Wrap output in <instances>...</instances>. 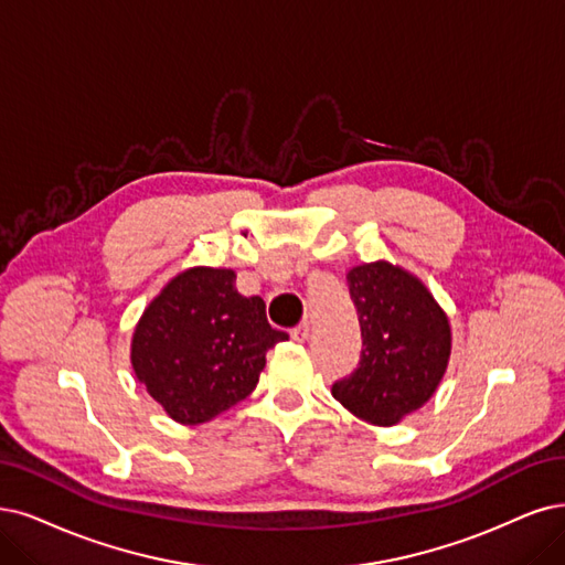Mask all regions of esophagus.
Wrapping results in <instances>:
<instances>
[{"instance_id": "obj_1", "label": "esophagus", "mask_w": 565, "mask_h": 565, "mask_svg": "<svg viewBox=\"0 0 565 565\" xmlns=\"http://www.w3.org/2000/svg\"><path fill=\"white\" fill-rule=\"evenodd\" d=\"M290 340L294 342H307L309 340V326L307 323H302V326H298V328H294L290 330Z\"/></svg>"}]
</instances>
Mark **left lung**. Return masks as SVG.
Masks as SVG:
<instances>
[{"mask_svg": "<svg viewBox=\"0 0 565 565\" xmlns=\"http://www.w3.org/2000/svg\"><path fill=\"white\" fill-rule=\"evenodd\" d=\"M361 323V361L332 395L374 426H393L426 405L451 356V328L422 279L386 260L349 269Z\"/></svg>", "mask_w": 565, "mask_h": 565, "instance_id": "obj_1", "label": "left lung"}]
</instances>
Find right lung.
I'll use <instances>...</instances> for the list:
<instances>
[{
    "mask_svg": "<svg viewBox=\"0 0 565 565\" xmlns=\"http://www.w3.org/2000/svg\"><path fill=\"white\" fill-rule=\"evenodd\" d=\"M286 332L267 323L263 298H244L235 271L191 267L143 309L130 361L151 398L183 426L212 422L256 388L265 353Z\"/></svg>",
    "mask_w": 565,
    "mask_h": 565,
    "instance_id": "right-lung-1",
    "label": "right lung"
}]
</instances>
